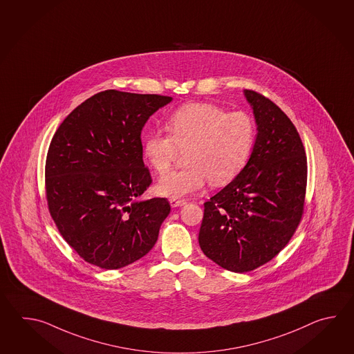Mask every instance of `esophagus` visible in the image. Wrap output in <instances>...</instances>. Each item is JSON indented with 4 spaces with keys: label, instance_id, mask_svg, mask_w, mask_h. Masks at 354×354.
<instances>
[{
    "label": "esophagus",
    "instance_id": "1",
    "mask_svg": "<svg viewBox=\"0 0 354 354\" xmlns=\"http://www.w3.org/2000/svg\"><path fill=\"white\" fill-rule=\"evenodd\" d=\"M169 203H171V206L172 207H180V206H183L186 201L185 200H177V198H171L169 200Z\"/></svg>",
    "mask_w": 354,
    "mask_h": 354
}]
</instances>
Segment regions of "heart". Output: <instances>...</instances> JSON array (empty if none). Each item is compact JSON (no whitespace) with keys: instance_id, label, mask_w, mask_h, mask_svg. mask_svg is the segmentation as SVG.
Instances as JSON below:
<instances>
[{"instance_id":"obj_1","label":"heart","mask_w":354,"mask_h":354,"mask_svg":"<svg viewBox=\"0 0 354 354\" xmlns=\"http://www.w3.org/2000/svg\"><path fill=\"white\" fill-rule=\"evenodd\" d=\"M169 135L154 131L144 139L143 156L159 174L171 169L178 149L186 151L183 169L158 180L157 194L180 198L207 180L223 186L245 167L254 147L256 124L248 113H227L214 104H188L167 121Z\"/></svg>"}]
</instances>
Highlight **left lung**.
<instances>
[{
	"instance_id": "obj_1",
	"label": "left lung",
	"mask_w": 354,
	"mask_h": 354,
	"mask_svg": "<svg viewBox=\"0 0 354 354\" xmlns=\"http://www.w3.org/2000/svg\"><path fill=\"white\" fill-rule=\"evenodd\" d=\"M244 95L258 134L248 163L203 203L198 243L227 271L270 262L294 236L305 207L308 159L299 131L279 106L256 91Z\"/></svg>"
}]
</instances>
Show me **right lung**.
<instances>
[{
	"mask_svg": "<svg viewBox=\"0 0 354 354\" xmlns=\"http://www.w3.org/2000/svg\"><path fill=\"white\" fill-rule=\"evenodd\" d=\"M169 96L98 92L57 129L46 160L48 210L60 235L86 262L118 270L145 256L171 206L138 197L151 186L142 129Z\"/></svg>",
	"mask_w": 354,
	"mask_h": 354,
	"instance_id": "add662e5",
	"label": "right lung"
}]
</instances>
